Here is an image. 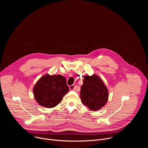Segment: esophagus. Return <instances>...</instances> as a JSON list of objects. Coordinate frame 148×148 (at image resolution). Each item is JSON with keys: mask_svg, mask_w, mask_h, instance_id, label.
I'll return each mask as SVG.
<instances>
[{"mask_svg": "<svg viewBox=\"0 0 148 148\" xmlns=\"http://www.w3.org/2000/svg\"><path fill=\"white\" fill-rule=\"evenodd\" d=\"M69 88H70V90H75V91H77L78 90V87H77V86L76 85V84H73V85H72V86H70V87H69Z\"/></svg>", "mask_w": 148, "mask_h": 148, "instance_id": "obj_1", "label": "esophagus"}]
</instances>
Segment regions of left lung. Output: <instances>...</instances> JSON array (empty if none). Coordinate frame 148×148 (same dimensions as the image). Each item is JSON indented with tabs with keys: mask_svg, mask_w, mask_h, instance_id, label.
<instances>
[{
	"mask_svg": "<svg viewBox=\"0 0 148 148\" xmlns=\"http://www.w3.org/2000/svg\"><path fill=\"white\" fill-rule=\"evenodd\" d=\"M81 102L91 110L98 111L107 103L108 91L100 77L95 74L86 75L81 87Z\"/></svg>",
	"mask_w": 148,
	"mask_h": 148,
	"instance_id": "left-lung-1",
	"label": "left lung"
}]
</instances>
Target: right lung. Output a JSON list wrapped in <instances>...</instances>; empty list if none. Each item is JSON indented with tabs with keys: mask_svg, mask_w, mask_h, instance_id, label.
Returning a JSON list of instances; mask_svg holds the SVG:
<instances>
[{
	"mask_svg": "<svg viewBox=\"0 0 148 148\" xmlns=\"http://www.w3.org/2000/svg\"><path fill=\"white\" fill-rule=\"evenodd\" d=\"M69 91L66 78L61 75L46 74L35 84L33 94L42 107L53 108L57 105Z\"/></svg>",
	"mask_w": 148,
	"mask_h": 148,
	"instance_id": "obj_1",
	"label": "right lung"
}]
</instances>
